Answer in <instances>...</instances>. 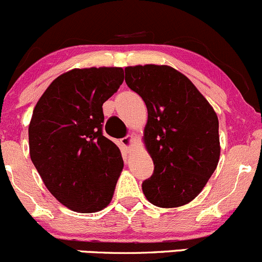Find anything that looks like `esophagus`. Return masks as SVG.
Listing matches in <instances>:
<instances>
[{
    "label": "esophagus",
    "mask_w": 262,
    "mask_h": 262,
    "mask_svg": "<svg viewBox=\"0 0 262 262\" xmlns=\"http://www.w3.org/2000/svg\"><path fill=\"white\" fill-rule=\"evenodd\" d=\"M121 141V144H123V147L125 148V149H129L132 146V136H126L124 137V138L120 139Z\"/></svg>",
    "instance_id": "obj_1"
}]
</instances>
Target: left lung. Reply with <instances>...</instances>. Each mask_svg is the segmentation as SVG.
Segmentation results:
<instances>
[{
	"mask_svg": "<svg viewBox=\"0 0 262 262\" xmlns=\"http://www.w3.org/2000/svg\"><path fill=\"white\" fill-rule=\"evenodd\" d=\"M125 82L148 110L143 139L155 171L142 184L143 194L161 208L187 204L218 165V116L194 83L168 66L126 67Z\"/></svg>",
	"mask_w": 262,
	"mask_h": 262,
	"instance_id": "1",
	"label": "left lung"
}]
</instances>
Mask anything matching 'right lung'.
Returning a JSON list of instances; mask_svg holds the SVG:
<instances>
[{
    "instance_id": "add662e5",
    "label": "right lung",
    "mask_w": 262,
    "mask_h": 262,
    "mask_svg": "<svg viewBox=\"0 0 262 262\" xmlns=\"http://www.w3.org/2000/svg\"><path fill=\"white\" fill-rule=\"evenodd\" d=\"M123 81L120 67L75 68L55 78L34 107L31 161L50 194L71 210L95 213L112 202L124 162L102 134V104Z\"/></svg>"
}]
</instances>
